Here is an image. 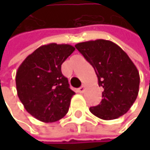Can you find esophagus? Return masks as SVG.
Instances as JSON below:
<instances>
[{"label":"esophagus","mask_w":150,"mask_h":150,"mask_svg":"<svg viewBox=\"0 0 150 150\" xmlns=\"http://www.w3.org/2000/svg\"><path fill=\"white\" fill-rule=\"evenodd\" d=\"M84 91H85V86H84V85H82L81 88H78V92H79V93H83Z\"/></svg>","instance_id":"obj_1"}]
</instances>
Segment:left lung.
I'll return each mask as SVG.
<instances>
[{"label": "left lung", "mask_w": 150, "mask_h": 150, "mask_svg": "<svg viewBox=\"0 0 150 150\" xmlns=\"http://www.w3.org/2000/svg\"><path fill=\"white\" fill-rule=\"evenodd\" d=\"M76 49L93 66L98 85L103 88L101 103L90 112L103 119L114 120L126 114L139 92L140 75L129 55L111 41L98 39L80 42Z\"/></svg>", "instance_id": "obj_1"}]
</instances>
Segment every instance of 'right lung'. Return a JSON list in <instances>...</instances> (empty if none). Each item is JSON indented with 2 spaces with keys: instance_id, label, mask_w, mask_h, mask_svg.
<instances>
[{
  "instance_id": "add662e5",
  "label": "right lung",
  "mask_w": 150,
  "mask_h": 150,
  "mask_svg": "<svg viewBox=\"0 0 150 150\" xmlns=\"http://www.w3.org/2000/svg\"><path fill=\"white\" fill-rule=\"evenodd\" d=\"M75 49L69 44L41 46L18 68L15 76L18 97L37 120L54 122L68 113L75 93L69 88L61 68Z\"/></svg>"
}]
</instances>
